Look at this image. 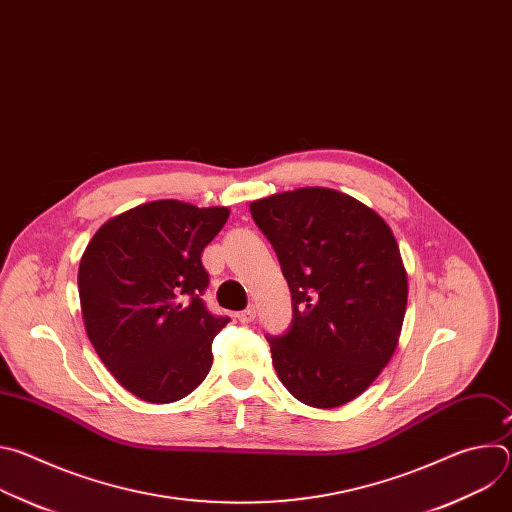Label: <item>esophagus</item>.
I'll return each instance as SVG.
<instances>
[{"instance_id": "34e87169", "label": "esophagus", "mask_w": 512, "mask_h": 512, "mask_svg": "<svg viewBox=\"0 0 512 512\" xmlns=\"http://www.w3.org/2000/svg\"><path fill=\"white\" fill-rule=\"evenodd\" d=\"M237 320H239L241 324H249V322H253V320H255V308L251 306V308H247V310L239 312V314H237Z\"/></svg>"}]
</instances>
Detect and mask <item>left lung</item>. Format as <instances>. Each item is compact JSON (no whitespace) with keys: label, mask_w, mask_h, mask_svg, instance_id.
Wrapping results in <instances>:
<instances>
[{"label":"left lung","mask_w":512,"mask_h":512,"mask_svg":"<svg viewBox=\"0 0 512 512\" xmlns=\"http://www.w3.org/2000/svg\"><path fill=\"white\" fill-rule=\"evenodd\" d=\"M249 208L294 308L287 332L267 336L275 373L298 401L340 407L381 375L399 342L407 271L393 231L373 208L318 186Z\"/></svg>","instance_id":"left-lung-1"}]
</instances>
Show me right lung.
Returning a JSON list of instances; mask_svg holds the SVG:
<instances>
[{"instance_id":"1","label":"right lung","mask_w":512,"mask_h":512,"mask_svg":"<svg viewBox=\"0 0 512 512\" xmlns=\"http://www.w3.org/2000/svg\"><path fill=\"white\" fill-rule=\"evenodd\" d=\"M229 208L154 200L107 221L87 245L79 296L91 344L109 373L148 403L190 395L212 367L229 318L206 310L204 247Z\"/></svg>"}]
</instances>
